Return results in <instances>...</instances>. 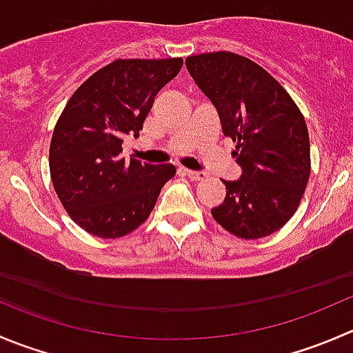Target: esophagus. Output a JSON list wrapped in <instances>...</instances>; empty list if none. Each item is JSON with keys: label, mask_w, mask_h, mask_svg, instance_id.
I'll return each mask as SVG.
<instances>
[{"label": "esophagus", "mask_w": 353, "mask_h": 353, "mask_svg": "<svg viewBox=\"0 0 353 353\" xmlns=\"http://www.w3.org/2000/svg\"><path fill=\"white\" fill-rule=\"evenodd\" d=\"M184 174H186L191 181H201L207 177V174L205 172H198V170H190V169H184Z\"/></svg>", "instance_id": "34e87169"}]
</instances>
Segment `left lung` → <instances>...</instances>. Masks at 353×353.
<instances>
[{"label": "left lung", "mask_w": 353, "mask_h": 353, "mask_svg": "<svg viewBox=\"0 0 353 353\" xmlns=\"http://www.w3.org/2000/svg\"><path fill=\"white\" fill-rule=\"evenodd\" d=\"M196 85L217 108L241 177L224 181L225 198L212 208L231 234L259 239L279 231L299 208L310 176L305 119L286 90L250 58L229 51L186 58Z\"/></svg>", "instance_id": "1"}]
</instances>
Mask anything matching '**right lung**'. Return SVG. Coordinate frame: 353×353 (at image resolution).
Segmentation results:
<instances>
[{
  "mask_svg": "<svg viewBox=\"0 0 353 353\" xmlns=\"http://www.w3.org/2000/svg\"><path fill=\"white\" fill-rule=\"evenodd\" d=\"M183 58L115 60L94 72L65 105L50 145L53 188L72 221L115 239L152 214L172 163L122 159L125 136L138 138L157 93L179 74Z\"/></svg>",
  "mask_w": 353,
  "mask_h": 353,
  "instance_id": "add662e5",
  "label": "right lung"
}]
</instances>
